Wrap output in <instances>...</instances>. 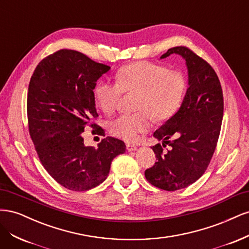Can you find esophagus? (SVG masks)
<instances>
[{"label": "esophagus", "instance_id": "34e87169", "mask_svg": "<svg viewBox=\"0 0 249 249\" xmlns=\"http://www.w3.org/2000/svg\"><path fill=\"white\" fill-rule=\"evenodd\" d=\"M126 149L129 150V152H135V150H137L138 149V147L136 146V145H134V144H126Z\"/></svg>", "mask_w": 249, "mask_h": 249}]
</instances>
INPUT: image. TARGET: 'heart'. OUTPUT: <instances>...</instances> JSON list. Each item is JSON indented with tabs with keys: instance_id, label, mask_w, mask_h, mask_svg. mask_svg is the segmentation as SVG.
<instances>
[{
	"instance_id": "obj_1",
	"label": "heart",
	"mask_w": 249,
	"mask_h": 249,
	"mask_svg": "<svg viewBox=\"0 0 249 249\" xmlns=\"http://www.w3.org/2000/svg\"><path fill=\"white\" fill-rule=\"evenodd\" d=\"M115 80L116 83L97 81L93 96L97 107L110 114L117 108L123 92L137 91L134 108L138 112L120 115L110 124V132L127 142H135L149 130L152 117L165 122L175 115L187 90L183 72L147 61L122 67Z\"/></svg>"
}]
</instances>
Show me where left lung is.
<instances>
[{"label": "left lung", "instance_id": "obj_1", "mask_svg": "<svg viewBox=\"0 0 249 249\" xmlns=\"http://www.w3.org/2000/svg\"><path fill=\"white\" fill-rule=\"evenodd\" d=\"M177 54L186 61L188 88L178 111L154 133L168 144L153 146L157 162L145 170L148 183L166 191L183 189L203 175L212 159L223 117L219 79L208 62L185 47L169 49L160 59Z\"/></svg>", "mask_w": 249, "mask_h": 249}]
</instances>
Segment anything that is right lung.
<instances>
[{"label": "right lung", "instance_id": "add662e5", "mask_svg": "<svg viewBox=\"0 0 249 249\" xmlns=\"http://www.w3.org/2000/svg\"><path fill=\"white\" fill-rule=\"evenodd\" d=\"M110 66L73 50H60L36 66L29 83V132L43 167L57 183L86 191L107 178L111 162L125 152L124 142L107 137L97 148L86 146L82 133L97 112L93 88Z\"/></svg>", "mask_w": 249, "mask_h": 249}]
</instances>
